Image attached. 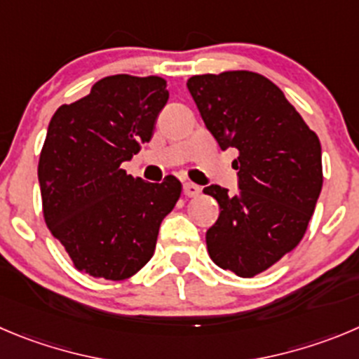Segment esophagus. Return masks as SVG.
Returning <instances> with one entry per match:
<instances>
[{"label":"esophagus","instance_id":"esophagus-1","mask_svg":"<svg viewBox=\"0 0 359 359\" xmlns=\"http://www.w3.org/2000/svg\"><path fill=\"white\" fill-rule=\"evenodd\" d=\"M200 193H202V189H200V186H196V184L193 182L184 184V195H186L187 198H195V196H198Z\"/></svg>","mask_w":359,"mask_h":359}]
</instances>
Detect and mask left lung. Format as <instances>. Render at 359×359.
I'll return each mask as SVG.
<instances>
[{"label": "left lung", "instance_id": "1", "mask_svg": "<svg viewBox=\"0 0 359 359\" xmlns=\"http://www.w3.org/2000/svg\"><path fill=\"white\" fill-rule=\"evenodd\" d=\"M207 129L221 150L236 149L239 191L207 186L219 217L207 230L216 266L253 278L290 253L308 229L323 189V154L283 92L250 70L187 79Z\"/></svg>", "mask_w": 359, "mask_h": 359}]
</instances>
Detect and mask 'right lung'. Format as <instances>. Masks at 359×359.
I'll return each mask as SVG.
<instances>
[{
    "mask_svg": "<svg viewBox=\"0 0 359 359\" xmlns=\"http://www.w3.org/2000/svg\"><path fill=\"white\" fill-rule=\"evenodd\" d=\"M168 97L159 76L116 74L53 115L39 159L42 212L79 273L122 281L152 259L182 184L134 179L122 163L152 140Z\"/></svg>",
    "mask_w": 359,
    "mask_h": 359,
    "instance_id": "right-lung-1",
    "label": "right lung"
}]
</instances>
